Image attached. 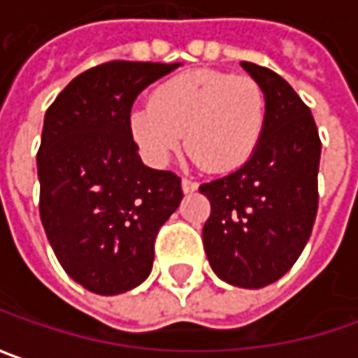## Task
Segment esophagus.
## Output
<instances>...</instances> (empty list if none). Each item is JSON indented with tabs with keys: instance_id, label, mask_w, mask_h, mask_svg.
Returning <instances> with one entry per match:
<instances>
[{
	"instance_id": "esophagus-1",
	"label": "esophagus",
	"mask_w": 358,
	"mask_h": 358,
	"mask_svg": "<svg viewBox=\"0 0 358 358\" xmlns=\"http://www.w3.org/2000/svg\"><path fill=\"white\" fill-rule=\"evenodd\" d=\"M182 190L186 192V194H190V192H196L198 190V182L190 178H182Z\"/></svg>"
}]
</instances>
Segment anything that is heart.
<instances>
[{
	"label": "heart",
	"instance_id": "1",
	"mask_svg": "<svg viewBox=\"0 0 358 358\" xmlns=\"http://www.w3.org/2000/svg\"><path fill=\"white\" fill-rule=\"evenodd\" d=\"M128 126L134 142L156 166L182 146L200 168L232 172L250 160L266 126V96L250 76L192 70L156 87L136 106Z\"/></svg>",
	"mask_w": 358,
	"mask_h": 358
}]
</instances>
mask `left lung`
<instances>
[{
	"label": "left lung",
	"mask_w": 358,
	"mask_h": 358,
	"mask_svg": "<svg viewBox=\"0 0 358 358\" xmlns=\"http://www.w3.org/2000/svg\"><path fill=\"white\" fill-rule=\"evenodd\" d=\"M264 90L266 126L250 160L200 186L212 271L228 285L262 288L299 260L319 210L320 138L308 106L276 71L242 62Z\"/></svg>",
	"instance_id": "left-lung-1"
}]
</instances>
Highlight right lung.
<instances>
[{
	"label": "right lung",
	"mask_w": 358,
	"mask_h": 358,
	"mask_svg": "<svg viewBox=\"0 0 358 358\" xmlns=\"http://www.w3.org/2000/svg\"><path fill=\"white\" fill-rule=\"evenodd\" d=\"M178 66L100 64L45 112L39 216L59 264L90 292L120 294L148 278L156 234L184 196L174 172L142 164L128 126L138 94Z\"/></svg>",
	"instance_id": "obj_1"
}]
</instances>
